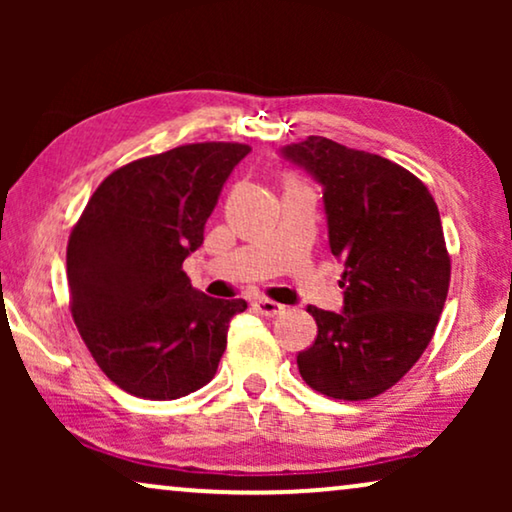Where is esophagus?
I'll return each instance as SVG.
<instances>
[{
  "label": "esophagus",
  "instance_id": "34e87169",
  "mask_svg": "<svg viewBox=\"0 0 512 512\" xmlns=\"http://www.w3.org/2000/svg\"><path fill=\"white\" fill-rule=\"evenodd\" d=\"M254 310L261 314V317H277V314H284V305L275 303V300L258 298L254 303Z\"/></svg>",
  "mask_w": 512,
  "mask_h": 512
}]
</instances>
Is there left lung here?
Instances as JSON below:
<instances>
[{"label":"left lung","instance_id":"obj_1","mask_svg":"<svg viewBox=\"0 0 512 512\" xmlns=\"http://www.w3.org/2000/svg\"><path fill=\"white\" fill-rule=\"evenodd\" d=\"M279 156L321 186L331 254L345 265L342 312L307 307L317 340L298 370L319 394L373 398L415 366L443 312L450 256L436 200L401 165L326 137Z\"/></svg>","mask_w":512,"mask_h":512}]
</instances>
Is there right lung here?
<instances>
[{"mask_svg":"<svg viewBox=\"0 0 512 512\" xmlns=\"http://www.w3.org/2000/svg\"><path fill=\"white\" fill-rule=\"evenodd\" d=\"M247 144H186L111 172L67 244L72 317L97 366L132 396L174 401L212 380L242 298L193 289L181 263L205 240Z\"/></svg>","mask_w":512,"mask_h":512,"instance_id":"1","label":"right lung"}]
</instances>
